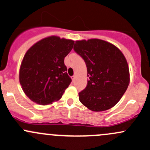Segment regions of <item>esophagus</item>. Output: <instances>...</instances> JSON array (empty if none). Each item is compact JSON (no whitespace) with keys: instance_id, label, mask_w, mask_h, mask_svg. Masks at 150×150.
Instances as JSON below:
<instances>
[{"instance_id":"obj_1","label":"esophagus","mask_w":150,"mask_h":150,"mask_svg":"<svg viewBox=\"0 0 150 150\" xmlns=\"http://www.w3.org/2000/svg\"><path fill=\"white\" fill-rule=\"evenodd\" d=\"M72 81H73V82L75 81V75L72 77Z\"/></svg>"}]
</instances>
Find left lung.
<instances>
[{"label": "left lung", "instance_id": "obj_1", "mask_svg": "<svg viewBox=\"0 0 150 150\" xmlns=\"http://www.w3.org/2000/svg\"><path fill=\"white\" fill-rule=\"evenodd\" d=\"M74 51L83 59L88 77L79 100L94 112L105 111L121 99L130 82L129 68L115 46L99 39L77 40Z\"/></svg>", "mask_w": 150, "mask_h": 150}]
</instances>
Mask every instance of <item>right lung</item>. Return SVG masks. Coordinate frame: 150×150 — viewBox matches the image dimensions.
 <instances>
[{"mask_svg":"<svg viewBox=\"0 0 150 150\" xmlns=\"http://www.w3.org/2000/svg\"><path fill=\"white\" fill-rule=\"evenodd\" d=\"M74 42L50 36L39 40L27 51L19 69V83L33 102L47 105L61 99L72 81L64 60L73 48Z\"/></svg>","mask_w":150,"mask_h":150,"instance_id":"right-lung-1","label":"right lung"}]
</instances>
